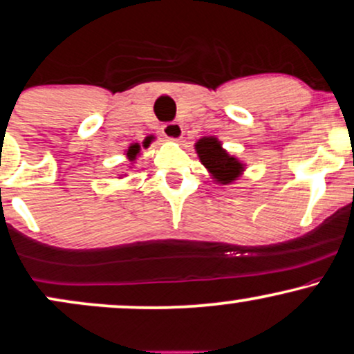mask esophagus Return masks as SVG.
Masks as SVG:
<instances>
[{
    "mask_svg": "<svg viewBox=\"0 0 354 354\" xmlns=\"http://www.w3.org/2000/svg\"><path fill=\"white\" fill-rule=\"evenodd\" d=\"M163 136L171 142H181L183 138V127L178 122H168L162 127Z\"/></svg>",
    "mask_w": 354,
    "mask_h": 354,
    "instance_id": "obj_1",
    "label": "esophagus"
}]
</instances>
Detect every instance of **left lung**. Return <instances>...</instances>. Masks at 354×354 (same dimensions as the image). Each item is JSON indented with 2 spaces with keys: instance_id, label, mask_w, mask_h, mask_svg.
<instances>
[{
  "instance_id": "left-lung-1",
  "label": "left lung",
  "mask_w": 354,
  "mask_h": 354,
  "mask_svg": "<svg viewBox=\"0 0 354 354\" xmlns=\"http://www.w3.org/2000/svg\"><path fill=\"white\" fill-rule=\"evenodd\" d=\"M194 150L210 174V180L218 186L234 185L247 169V165L223 149L222 140L217 137L199 138L194 144Z\"/></svg>"
}]
</instances>
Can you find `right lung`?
I'll list each match as a JSON object with an SVG mask.
<instances>
[{
  "label": "right lung",
  "instance_id": "right-lung-1",
  "mask_svg": "<svg viewBox=\"0 0 354 354\" xmlns=\"http://www.w3.org/2000/svg\"><path fill=\"white\" fill-rule=\"evenodd\" d=\"M145 147V145H144ZM140 145L138 144H131V147H129L127 150H125V155H127V160L131 163H136V160L138 158V155H140ZM125 176V174H119V178Z\"/></svg>",
  "mask_w": 354,
  "mask_h": 354
}]
</instances>
